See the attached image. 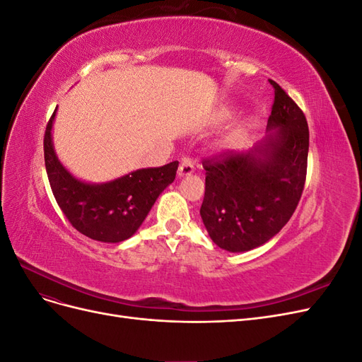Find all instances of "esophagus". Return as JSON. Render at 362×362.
Returning a JSON list of instances; mask_svg holds the SVG:
<instances>
[{
	"instance_id": "34e87169",
	"label": "esophagus",
	"mask_w": 362,
	"mask_h": 362,
	"mask_svg": "<svg viewBox=\"0 0 362 362\" xmlns=\"http://www.w3.org/2000/svg\"><path fill=\"white\" fill-rule=\"evenodd\" d=\"M194 172V164L192 163L190 158H184L180 164L178 168V177L182 178V177H189V175H192Z\"/></svg>"
}]
</instances>
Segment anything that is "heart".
Returning <instances> with one entry per match:
<instances>
[{
	"label": "heart",
	"instance_id": "1",
	"mask_svg": "<svg viewBox=\"0 0 362 362\" xmlns=\"http://www.w3.org/2000/svg\"><path fill=\"white\" fill-rule=\"evenodd\" d=\"M222 117H223V119H228V117H231V110H223V112H222ZM233 144H234V139H231V140H228V144H226V146H233Z\"/></svg>",
	"mask_w": 362,
	"mask_h": 362
}]
</instances>
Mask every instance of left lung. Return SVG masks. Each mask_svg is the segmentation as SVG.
Masks as SVG:
<instances>
[{
    "mask_svg": "<svg viewBox=\"0 0 362 362\" xmlns=\"http://www.w3.org/2000/svg\"><path fill=\"white\" fill-rule=\"evenodd\" d=\"M275 101L269 134L254 148L205 158L201 217L208 235L228 252L267 243L298 206L306 178L310 131L303 112L270 80Z\"/></svg>",
    "mask_w": 362,
    "mask_h": 362,
    "instance_id": "8db88e82",
    "label": "left lung"
}]
</instances>
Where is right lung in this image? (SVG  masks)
Returning a JSON list of instances; mask_svg holds the SVG:
<instances>
[{"label": "right lung", "instance_id": "obj_1", "mask_svg": "<svg viewBox=\"0 0 362 362\" xmlns=\"http://www.w3.org/2000/svg\"><path fill=\"white\" fill-rule=\"evenodd\" d=\"M56 112L57 108L43 137L45 168L54 198L83 235L104 243L124 242L137 231L161 192L173 182L178 161L139 169L101 184L76 180L60 163L52 146L51 129Z\"/></svg>", "mask_w": 362, "mask_h": 362}]
</instances>
